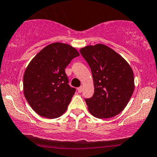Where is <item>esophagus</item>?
I'll return each instance as SVG.
<instances>
[{
	"label": "esophagus",
	"instance_id": "obj_1",
	"mask_svg": "<svg viewBox=\"0 0 157 157\" xmlns=\"http://www.w3.org/2000/svg\"><path fill=\"white\" fill-rule=\"evenodd\" d=\"M82 90H83V87H82V86H80V88H77V90H78V93L82 92Z\"/></svg>",
	"mask_w": 157,
	"mask_h": 157
}]
</instances>
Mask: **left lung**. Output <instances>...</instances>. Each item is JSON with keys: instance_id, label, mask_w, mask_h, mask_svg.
Listing matches in <instances>:
<instances>
[{"instance_id": "8db88e82", "label": "left lung", "mask_w": 157, "mask_h": 157, "mask_svg": "<svg viewBox=\"0 0 157 157\" xmlns=\"http://www.w3.org/2000/svg\"><path fill=\"white\" fill-rule=\"evenodd\" d=\"M90 67L94 94L85 99L89 112L97 118H111L125 108L133 93L134 75L122 56L103 44L80 50Z\"/></svg>"}]
</instances>
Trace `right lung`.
<instances>
[{
	"label": "right lung",
	"mask_w": 157,
	"mask_h": 157,
	"mask_svg": "<svg viewBox=\"0 0 157 157\" xmlns=\"http://www.w3.org/2000/svg\"><path fill=\"white\" fill-rule=\"evenodd\" d=\"M78 56V51L70 45L53 43L43 48L27 67L24 94L40 116L54 119L66 112L76 90L69 85L65 68Z\"/></svg>",
	"instance_id": "right-lung-1"
}]
</instances>
